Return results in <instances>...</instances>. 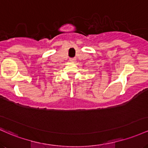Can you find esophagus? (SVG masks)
I'll return each instance as SVG.
<instances>
[{
    "label": "esophagus",
    "mask_w": 148,
    "mask_h": 148,
    "mask_svg": "<svg viewBox=\"0 0 148 148\" xmlns=\"http://www.w3.org/2000/svg\"><path fill=\"white\" fill-rule=\"evenodd\" d=\"M70 61H71V62H74V61H75V60H76V59L75 58H70Z\"/></svg>",
    "instance_id": "obj_1"
}]
</instances>
